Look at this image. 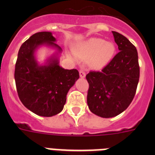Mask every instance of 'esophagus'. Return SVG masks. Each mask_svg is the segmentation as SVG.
<instances>
[{
	"instance_id": "esophagus-1",
	"label": "esophagus",
	"mask_w": 155,
	"mask_h": 155,
	"mask_svg": "<svg viewBox=\"0 0 155 155\" xmlns=\"http://www.w3.org/2000/svg\"><path fill=\"white\" fill-rule=\"evenodd\" d=\"M79 74H80V77L81 78H85V72H84V70H80V71H79Z\"/></svg>"
}]
</instances>
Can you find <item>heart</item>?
Segmentation results:
<instances>
[{
	"label": "heart",
	"mask_w": 155,
	"mask_h": 155,
	"mask_svg": "<svg viewBox=\"0 0 155 155\" xmlns=\"http://www.w3.org/2000/svg\"><path fill=\"white\" fill-rule=\"evenodd\" d=\"M77 56L82 59L91 57V66L100 69L105 67L114 56L115 46L99 38H91L82 42L75 49Z\"/></svg>",
	"instance_id": "b5f03b06"
}]
</instances>
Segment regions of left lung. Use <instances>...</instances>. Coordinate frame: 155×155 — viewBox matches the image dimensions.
<instances>
[{"label":"left lung","mask_w":155,"mask_h":155,"mask_svg":"<svg viewBox=\"0 0 155 155\" xmlns=\"http://www.w3.org/2000/svg\"><path fill=\"white\" fill-rule=\"evenodd\" d=\"M120 50L102 71L86 75L89 88L87 102L94 114L111 118L123 113L133 101L140 78L136 47L122 34L113 31Z\"/></svg>","instance_id":"1"}]
</instances>
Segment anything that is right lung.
<instances>
[{
	"mask_svg": "<svg viewBox=\"0 0 155 155\" xmlns=\"http://www.w3.org/2000/svg\"><path fill=\"white\" fill-rule=\"evenodd\" d=\"M56 39L50 31H40L29 37L19 49L15 70L18 97L23 105L38 116L50 117L63 110L67 94L79 78L78 70H66L59 65L58 53L39 65L35 57L41 45L56 48Z\"/></svg>",
	"mask_w": 155,
	"mask_h": 155,
	"instance_id": "right-lung-1",
	"label": "right lung"
}]
</instances>
